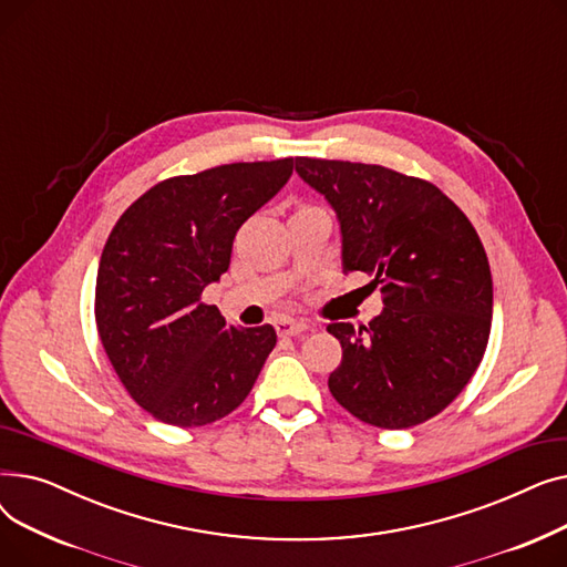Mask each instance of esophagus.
Wrapping results in <instances>:
<instances>
[{
    "label": "esophagus",
    "instance_id": "34e87169",
    "mask_svg": "<svg viewBox=\"0 0 567 567\" xmlns=\"http://www.w3.org/2000/svg\"><path fill=\"white\" fill-rule=\"evenodd\" d=\"M276 331L280 338H287V336H299L303 331H308V323L306 321H296V319H278L276 321Z\"/></svg>",
    "mask_w": 567,
    "mask_h": 567
}]
</instances>
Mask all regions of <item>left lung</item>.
I'll return each instance as SVG.
<instances>
[{
  "label": "left lung",
  "mask_w": 567,
  "mask_h": 567,
  "mask_svg": "<svg viewBox=\"0 0 567 567\" xmlns=\"http://www.w3.org/2000/svg\"><path fill=\"white\" fill-rule=\"evenodd\" d=\"M296 172L336 208L344 271L370 276L383 301L368 326H326L342 344L331 395L381 430L430 421L464 391L487 349L494 293L478 231L419 176L303 156Z\"/></svg>",
  "instance_id": "1"
}]
</instances>
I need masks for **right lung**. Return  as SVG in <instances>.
Returning a JSON list of instances; mask_svg holds the SVG:
<instances>
[{"instance_id":"add662e5","label":"right lung","mask_w":567,"mask_h":567,"mask_svg":"<svg viewBox=\"0 0 567 567\" xmlns=\"http://www.w3.org/2000/svg\"><path fill=\"white\" fill-rule=\"evenodd\" d=\"M293 158L172 176L112 227L96 276V326L128 395L176 427L241 404L276 347L271 323L229 326L202 301L229 268L234 236L291 176Z\"/></svg>"}]
</instances>
